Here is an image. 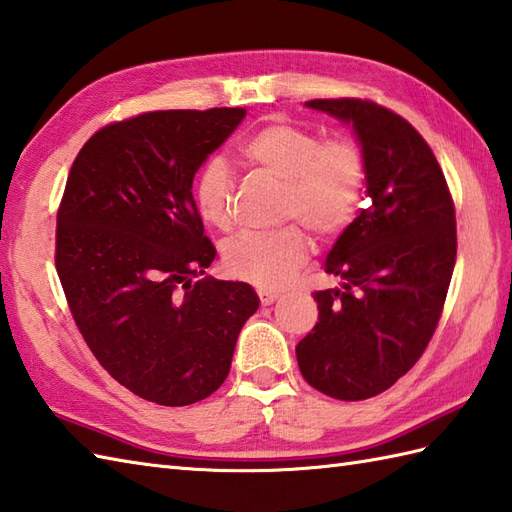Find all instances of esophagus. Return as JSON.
<instances>
[{"label":"esophagus","instance_id":"esophagus-1","mask_svg":"<svg viewBox=\"0 0 512 512\" xmlns=\"http://www.w3.org/2000/svg\"><path fill=\"white\" fill-rule=\"evenodd\" d=\"M258 298H260V304L263 306H269L274 304L278 300V291H271V289H258Z\"/></svg>","mask_w":512,"mask_h":512}]
</instances>
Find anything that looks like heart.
<instances>
[{
    "label": "heart",
    "instance_id": "obj_1",
    "mask_svg": "<svg viewBox=\"0 0 512 512\" xmlns=\"http://www.w3.org/2000/svg\"><path fill=\"white\" fill-rule=\"evenodd\" d=\"M241 160L285 184L282 219L300 221L328 238L355 219L366 188L368 166L361 146L350 138L322 140L315 131L289 120H271L238 146ZM199 217L212 227L232 225L234 179L221 157L199 168L192 186ZM309 254L298 227L280 232H243L223 245V265L234 278L256 287L285 285Z\"/></svg>",
    "mask_w": 512,
    "mask_h": 512
}]
</instances>
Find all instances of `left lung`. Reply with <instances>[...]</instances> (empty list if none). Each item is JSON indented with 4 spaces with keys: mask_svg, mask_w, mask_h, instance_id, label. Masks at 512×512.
Instances as JSON below:
<instances>
[{
    "mask_svg": "<svg viewBox=\"0 0 512 512\" xmlns=\"http://www.w3.org/2000/svg\"><path fill=\"white\" fill-rule=\"evenodd\" d=\"M306 107L352 124L372 203L328 252L324 271L344 285L313 293L320 317L295 355L315 390L363 401L410 372L436 331L456 265V208L436 155L399 113L359 98Z\"/></svg>",
    "mask_w": 512,
    "mask_h": 512,
    "instance_id": "obj_1",
    "label": "left lung"
}]
</instances>
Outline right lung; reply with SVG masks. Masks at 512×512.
Masks as SVG:
<instances>
[{"label":"right lung","mask_w":512,"mask_h":512,"mask_svg":"<svg viewBox=\"0 0 512 512\" xmlns=\"http://www.w3.org/2000/svg\"><path fill=\"white\" fill-rule=\"evenodd\" d=\"M245 113L170 109L107 124L78 151L56 212V271L78 331L113 379L157 405L219 390L258 309L247 282H192L217 256L192 179Z\"/></svg>","instance_id":"right-lung-1"}]
</instances>
